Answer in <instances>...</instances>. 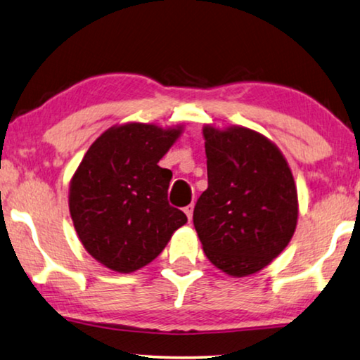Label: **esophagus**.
I'll list each match as a JSON object with an SVG mask.
<instances>
[{"label": "esophagus", "mask_w": 360, "mask_h": 360, "mask_svg": "<svg viewBox=\"0 0 360 360\" xmlns=\"http://www.w3.org/2000/svg\"><path fill=\"white\" fill-rule=\"evenodd\" d=\"M184 212H186V215H187V219H189V221L192 220V214H194V205H187L186 209H184Z\"/></svg>", "instance_id": "1"}]
</instances>
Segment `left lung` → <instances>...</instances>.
I'll return each mask as SVG.
<instances>
[{
    "label": "left lung",
    "mask_w": 360,
    "mask_h": 360,
    "mask_svg": "<svg viewBox=\"0 0 360 360\" xmlns=\"http://www.w3.org/2000/svg\"><path fill=\"white\" fill-rule=\"evenodd\" d=\"M207 178L194 209L205 256L233 277L261 271L285 250L298 219L297 187L281 150L246 127L205 125Z\"/></svg>",
    "instance_id": "obj_1"
}]
</instances>
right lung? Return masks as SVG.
I'll use <instances>...</instances> for the list:
<instances>
[{"label": "right lung", "instance_id": "add662e5", "mask_svg": "<svg viewBox=\"0 0 360 360\" xmlns=\"http://www.w3.org/2000/svg\"><path fill=\"white\" fill-rule=\"evenodd\" d=\"M182 127L114 125L98 136L70 182V214L84 250L129 274L155 259L187 221L168 204L173 173L158 166Z\"/></svg>", "mask_w": 360, "mask_h": 360}]
</instances>
